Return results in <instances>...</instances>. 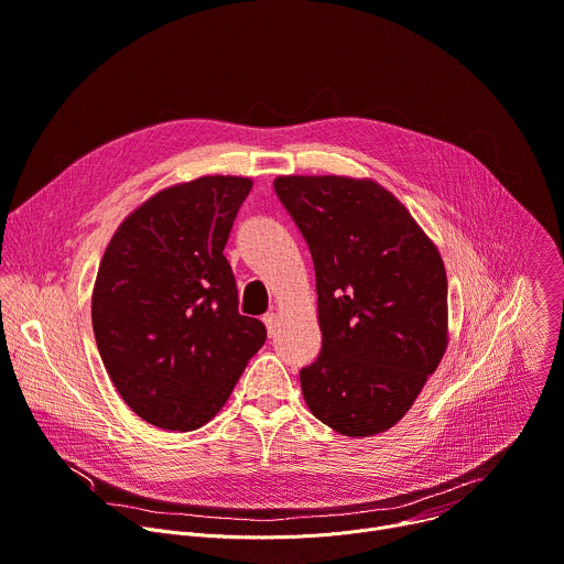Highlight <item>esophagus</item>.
<instances>
[{
	"label": "esophagus",
	"instance_id": "34e87169",
	"mask_svg": "<svg viewBox=\"0 0 564 564\" xmlns=\"http://www.w3.org/2000/svg\"><path fill=\"white\" fill-rule=\"evenodd\" d=\"M264 324H267V328H269V335H275V330H278V313H267L264 315Z\"/></svg>",
	"mask_w": 564,
	"mask_h": 564
}]
</instances>
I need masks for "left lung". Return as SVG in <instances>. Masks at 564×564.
<instances>
[{
	"mask_svg": "<svg viewBox=\"0 0 564 564\" xmlns=\"http://www.w3.org/2000/svg\"><path fill=\"white\" fill-rule=\"evenodd\" d=\"M308 245L322 351L300 371L311 413L369 437L413 406L448 345L446 271L404 204L373 180L280 175Z\"/></svg>",
	"mask_w": 564,
	"mask_h": 564,
	"instance_id": "1",
	"label": "left lung"
}]
</instances>
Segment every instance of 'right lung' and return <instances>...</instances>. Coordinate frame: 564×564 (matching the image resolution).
<instances>
[{"mask_svg": "<svg viewBox=\"0 0 564 564\" xmlns=\"http://www.w3.org/2000/svg\"><path fill=\"white\" fill-rule=\"evenodd\" d=\"M253 182L204 175L162 188L110 238L90 317L101 362L149 424L193 431L229 400L267 326L240 315L224 258Z\"/></svg>", "mask_w": 564, "mask_h": 564, "instance_id": "add662e5", "label": "right lung"}]
</instances>
